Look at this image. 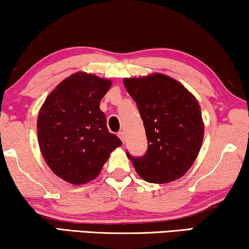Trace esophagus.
I'll return each instance as SVG.
<instances>
[{
    "instance_id": "1",
    "label": "esophagus",
    "mask_w": 249,
    "mask_h": 249,
    "mask_svg": "<svg viewBox=\"0 0 249 249\" xmlns=\"http://www.w3.org/2000/svg\"><path fill=\"white\" fill-rule=\"evenodd\" d=\"M118 136L119 137H120V139L122 141V142H124V131H120V132H118Z\"/></svg>"
}]
</instances>
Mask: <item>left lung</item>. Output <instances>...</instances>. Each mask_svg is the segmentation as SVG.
I'll return each mask as SVG.
<instances>
[{"mask_svg": "<svg viewBox=\"0 0 249 249\" xmlns=\"http://www.w3.org/2000/svg\"><path fill=\"white\" fill-rule=\"evenodd\" d=\"M124 84L137 104L148 142L141 158L127 152L136 172L152 183L179 179L202 146L204 124L198 102L181 84L162 73L125 78Z\"/></svg>", "mask_w": 249, "mask_h": 249, "instance_id": "left-lung-1", "label": "left lung"}]
</instances>
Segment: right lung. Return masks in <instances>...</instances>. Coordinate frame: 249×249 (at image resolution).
<instances>
[{"instance_id":"1","label":"right lung","mask_w":249,"mask_h":249,"mask_svg":"<svg viewBox=\"0 0 249 249\" xmlns=\"http://www.w3.org/2000/svg\"><path fill=\"white\" fill-rule=\"evenodd\" d=\"M111 81L77 72L51 91L40 107L37 135L43 158L57 177L72 185L96 178L122 142L107 127L100 102Z\"/></svg>"}]
</instances>
